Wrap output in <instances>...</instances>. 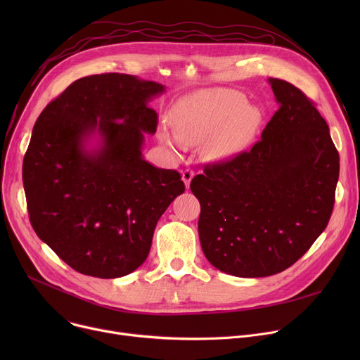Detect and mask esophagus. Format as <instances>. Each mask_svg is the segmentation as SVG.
I'll return each mask as SVG.
<instances>
[{
	"instance_id": "obj_1",
	"label": "esophagus",
	"mask_w": 360,
	"mask_h": 360,
	"mask_svg": "<svg viewBox=\"0 0 360 360\" xmlns=\"http://www.w3.org/2000/svg\"><path fill=\"white\" fill-rule=\"evenodd\" d=\"M193 178H194V170L193 169H185L182 172V181H184L186 188H190V184H191Z\"/></svg>"
}]
</instances>
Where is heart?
I'll list each match as a JSON object with an SVG mask.
<instances>
[{
	"instance_id": "b5f03b06",
	"label": "heart",
	"mask_w": 360,
	"mask_h": 360,
	"mask_svg": "<svg viewBox=\"0 0 360 360\" xmlns=\"http://www.w3.org/2000/svg\"><path fill=\"white\" fill-rule=\"evenodd\" d=\"M174 136L160 139L174 150L204 143L205 155L223 159L247 147L261 127L262 112L247 105L242 93L229 89H205L188 94L170 110Z\"/></svg>"
}]
</instances>
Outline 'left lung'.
Returning a JSON list of instances; mask_svg holds the SVG:
<instances>
[{"instance_id":"8db88e82","label":"left lung","mask_w":360,"mask_h":360,"mask_svg":"<svg viewBox=\"0 0 360 360\" xmlns=\"http://www.w3.org/2000/svg\"><path fill=\"white\" fill-rule=\"evenodd\" d=\"M278 109L250 151L191 181L205 258L236 277L289 269L324 232L340 163L330 128L293 84L269 79Z\"/></svg>"}]
</instances>
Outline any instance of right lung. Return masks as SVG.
<instances>
[{"label": "right lung", "instance_id": "obj_1", "mask_svg": "<svg viewBox=\"0 0 360 360\" xmlns=\"http://www.w3.org/2000/svg\"><path fill=\"white\" fill-rule=\"evenodd\" d=\"M165 91L129 74L71 83L37 118L23 160V185L36 235L71 269L117 278L146 261L155 228L185 191L181 175L143 158L144 134ZM97 139V146L88 144Z\"/></svg>", "mask_w": 360, "mask_h": 360}]
</instances>
